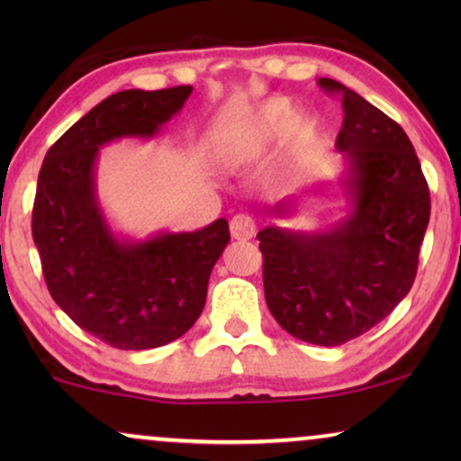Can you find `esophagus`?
I'll use <instances>...</instances> for the list:
<instances>
[{
  "mask_svg": "<svg viewBox=\"0 0 461 461\" xmlns=\"http://www.w3.org/2000/svg\"><path fill=\"white\" fill-rule=\"evenodd\" d=\"M256 235V222L254 218L248 216V213H237L235 218L230 220V237L237 239V241H248Z\"/></svg>",
  "mask_w": 461,
  "mask_h": 461,
  "instance_id": "esophagus-1",
  "label": "esophagus"
}]
</instances>
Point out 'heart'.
Instances as JSON below:
<instances>
[{
	"label": "heart",
	"mask_w": 461,
	"mask_h": 461,
	"mask_svg": "<svg viewBox=\"0 0 461 461\" xmlns=\"http://www.w3.org/2000/svg\"><path fill=\"white\" fill-rule=\"evenodd\" d=\"M289 134L298 142H308L317 134V125L312 119H300V109L292 100L270 98L222 136L216 149L218 166L230 174L241 172Z\"/></svg>",
	"instance_id": "b5f03b06"
}]
</instances>
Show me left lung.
Returning a JSON list of instances; mask_svg holds the SVG:
<instances>
[{
  "label": "left lung",
  "mask_w": 461,
  "mask_h": 461,
  "mask_svg": "<svg viewBox=\"0 0 461 461\" xmlns=\"http://www.w3.org/2000/svg\"><path fill=\"white\" fill-rule=\"evenodd\" d=\"M319 84L342 92L336 149L344 172L336 182L300 188L268 216H298L311 199H342L346 213L319 230L264 226L258 241L264 298L276 323L302 342L339 346L386 319L411 289L430 193L399 123L338 81Z\"/></svg>",
  "instance_id": "left-lung-1"
}]
</instances>
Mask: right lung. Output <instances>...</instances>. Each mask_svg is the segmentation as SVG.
<instances>
[{
  "label": "right lung",
  "mask_w": 461,
  "mask_h": 461,
  "mask_svg": "<svg viewBox=\"0 0 461 461\" xmlns=\"http://www.w3.org/2000/svg\"><path fill=\"white\" fill-rule=\"evenodd\" d=\"M191 92L178 86L104 98L56 140L37 178L33 241L50 295L81 330L122 350L185 336L230 241L224 218L199 230L130 237L113 229L98 197L100 149L123 138L155 140Z\"/></svg>",
  "instance_id": "obj_1"
}]
</instances>
